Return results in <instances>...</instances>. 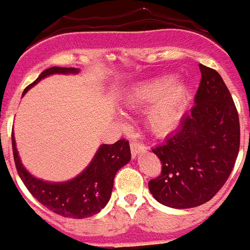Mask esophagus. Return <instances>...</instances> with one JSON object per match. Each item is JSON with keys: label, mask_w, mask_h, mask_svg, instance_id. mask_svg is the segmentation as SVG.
<instances>
[{"label": "esophagus", "mask_w": 250, "mask_h": 250, "mask_svg": "<svg viewBox=\"0 0 250 250\" xmlns=\"http://www.w3.org/2000/svg\"><path fill=\"white\" fill-rule=\"evenodd\" d=\"M130 149H131V155L132 158H136V156L140 154L143 150H145V146L138 141H131V144H130Z\"/></svg>", "instance_id": "34e87169"}]
</instances>
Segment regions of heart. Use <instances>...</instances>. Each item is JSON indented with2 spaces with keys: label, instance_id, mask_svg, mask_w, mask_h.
<instances>
[{
  "label": "heart",
  "instance_id": "1",
  "mask_svg": "<svg viewBox=\"0 0 250 250\" xmlns=\"http://www.w3.org/2000/svg\"><path fill=\"white\" fill-rule=\"evenodd\" d=\"M189 90L182 83H171V77H156L132 85L123 98L130 110L145 111V125L155 136L175 131L184 116Z\"/></svg>",
  "mask_w": 250,
  "mask_h": 250
}]
</instances>
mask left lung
<instances>
[{
  "label": "left lung",
  "mask_w": 250,
  "mask_h": 250,
  "mask_svg": "<svg viewBox=\"0 0 250 250\" xmlns=\"http://www.w3.org/2000/svg\"><path fill=\"white\" fill-rule=\"evenodd\" d=\"M202 80L190 114L175 134L152 149L161 174L149 190L161 204L175 209L202 205L228 180L240 144L239 116L228 87L215 70L199 65Z\"/></svg>",
  "instance_id": "obj_1"
}]
</instances>
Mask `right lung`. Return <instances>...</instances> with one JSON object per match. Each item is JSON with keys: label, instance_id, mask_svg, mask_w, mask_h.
Masks as SVG:
<instances>
[{"label": "right lung", "instance_id": "right-lung-1", "mask_svg": "<svg viewBox=\"0 0 250 250\" xmlns=\"http://www.w3.org/2000/svg\"><path fill=\"white\" fill-rule=\"evenodd\" d=\"M79 71L75 67L54 66L47 68L26 87L22 95L50 75L77 74ZM12 150L17 173L28 191L51 211L74 219L92 216L105 208L111 196L115 175L131 159L129 141L121 139L115 144L101 145L89 167L76 178L63 183H48L31 175L22 165L13 134Z\"/></svg>", "mask_w": 250, "mask_h": 250}]
</instances>
